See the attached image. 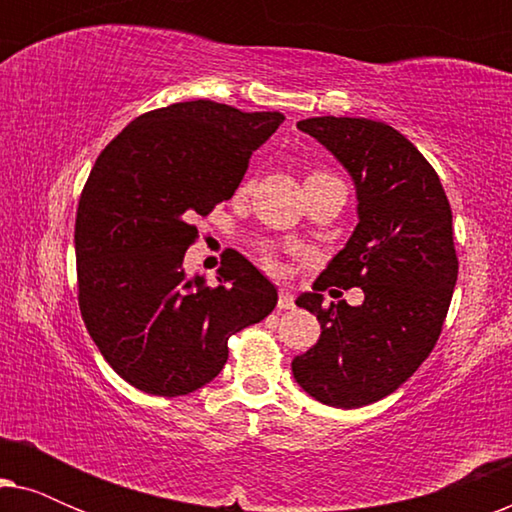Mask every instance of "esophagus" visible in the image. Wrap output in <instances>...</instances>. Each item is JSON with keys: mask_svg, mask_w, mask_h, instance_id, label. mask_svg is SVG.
I'll use <instances>...</instances> for the list:
<instances>
[{"mask_svg": "<svg viewBox=\"0 0 512 512\" xmlns=\"http://www.w3.org/2000/svg\"><path fill=\"white\" fill-rule=\"evenodd\" d=\"M293 307H296V298L291 296V291H286V289L279 291L277 310H293Z\"/></svg>", "mask_w": 512, "mask_h": 512, "instance_id": "1", "label": "esophagus"}]
</instances>
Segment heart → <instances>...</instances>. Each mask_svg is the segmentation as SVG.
Listing matches in <instances>:
<instances>
[{
	"label": "heart",
	"mask_w": 512,
	"mask_h": 512,
	"mask_svg": "<svg viewBox=\"0 0 512 512\" xmlns=\"http://www.w3.org/2000/svg\"><path fill=\"white\" fill-rule=\"evenodd\" d=\"M312 177H328V174H324V172H312V174H310V177H307V179H312ZM244 188H249V184H247V186H244ZM265 263H268V265H270V268H275V258H272L270 254H268V256H265Z\"/></svg>",
	"instance_id": "b5f03b06"
}]
</instances>
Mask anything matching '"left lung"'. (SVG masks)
Wrapping results in <instances>:
<instances>
[{
	"mask_svg": "<svg viewBox=\"0 0 512 512\" xmlns=\"http://www.w3.org/2000/svg\"><path fill=\"white\" fill-rule=\"evenodd\" d=\"M298 130L349 172L359 223L296 300L317 314L321 335L291 370L319 403L352 410L396 391L436 347L459 275L452 209L429 160L391 125L317 116ZM328 285H361L364 303L324 308Z\"/></svg>",
	"mask_w": 512,
	"mask_h": 512,
	"instance_id": "1",
	"label": "left lung"
}]
</instances>
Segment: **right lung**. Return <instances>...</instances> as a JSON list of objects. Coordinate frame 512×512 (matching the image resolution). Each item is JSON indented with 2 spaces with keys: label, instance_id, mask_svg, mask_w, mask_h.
<instances>
[{
  "label": "right lung",
  "instance_id": "right-lung-1",
  "mask_svg": "<svg viewBox=\"0 0 512 512\" xmlns=\"http://www.w3.org/2000/svg\"><path fill=\"white\" fill-rule=\"evenodd\" d=\"M284 116L195 100L135 118L95 160L76 209L79 307L104 361L151 396H184L228 361V338L268 317L277 289L237 251L219 286L188 279L195 216L233 198Z\"/></svg>",
  "mask_w": 512,
  "mask_h": 512
}]
</instances>
